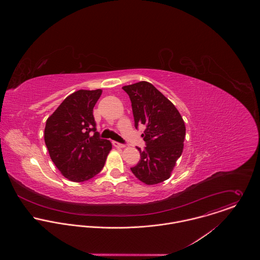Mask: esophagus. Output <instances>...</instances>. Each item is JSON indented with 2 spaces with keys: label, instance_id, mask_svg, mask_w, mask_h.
I'll return each instance as SVG.
<instances>
[{
  "label": "esophagus",
  "instance_id": "esophagus-1",
  "mask_svg": "<svg viewBox=\"0 0 260 260\" xmlns=\"http://www.w3.org/2000/svg\"><path fill=\"white\" fill-rule=\"evenodd\" d=\"M113 145H114L115 147H118V148H124V147H125V145H124V144L119 143V142H116V141H114V142H113Z\"/></svg>",
  "mask_w": 260,
  "mask_h": 260
}]
</instances>
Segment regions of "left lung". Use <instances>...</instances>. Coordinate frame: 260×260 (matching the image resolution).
Masks as SVG:
<instances>
[{"mask_svg": "<svg viewBox=\"0 0 260 260\" xmlns=\"http://www.w3.org/2000/svg\"><path fill=\"white\" fill-rule=\"evenodd\" d=\"M129 96L135 128L146 126L144 150L132 173L147 185L167 180L183 151L185 124L176 107L151 83L142 81L122 88Z\"/></svg>", "mask_w": 260, "mask_h": 260, "instance_id": "left-lung-1", "label": "left lung"}]
</instances>
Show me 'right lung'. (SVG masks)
Here are the masks:
<instances>
[{
    "instance_id": "1",
    "label": "right lung",
    "mask_w": 260,
    "mask_h": 260,
    "mask_svg": "<svg viewBox=\"0 0 260 260\" xmlns=\"http://www.w3.org/2000/svg\"><path fill=\"white\" fill-rule=\"evenodd\" d=\"M102 90H79L69 95L46 122L45 143L61 173L71 181L84 182L104 167L111 142L101 139L93 108Z\"/></svg>"
}]
</instances>
